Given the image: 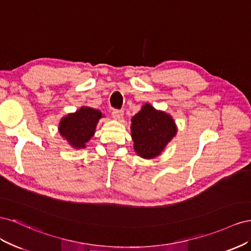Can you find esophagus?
<instances>
[{
  "instance_id": "1",
  "label": "esophagus",
  "mask_w": 251,
  "mask_h": 251,
  "mask_svg": "<svg viewBox=\"0 0 251 251\" xmlns=\"http://www.w3.org/2000/svg\"><path fill=\"white\" fill-rule=\"evenodd\" d=\"M111 114H112V117H113L114 119L120 120V119L123 118L124 111L122 110V109H113V110H112V112H111Z\"/></svg>"
}]
</instances>
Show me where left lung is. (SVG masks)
Wrapping results in <instances>:
<instances>
[{"mask_svg": "<svg viewBox=\"0 0 251 251\" xmlns=\"http://www.w3.org/2000/svg\"><path fill=\"white\" fill-rule=\"evenodd\" d=\"M131 122L134 150L145 159L159 155L176 132L173 118L165 112L155 110L149 104L143 106Z\"/></svg>", "mask_w": 251, "mask_h": 251, "instance_id": "8db88e82", "label": "left lung"}]
</instances>
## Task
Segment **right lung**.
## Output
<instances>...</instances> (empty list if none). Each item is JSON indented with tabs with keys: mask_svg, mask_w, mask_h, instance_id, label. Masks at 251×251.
Returning <instances> with one entry per match:
<instances>
[{
	"mask_svg": "<svg viewBox=\"0 0 251 251\" xmlns=\"http://www.w3.org/2000/svg\"><path fill=\"white\" fill-rule=\"evenodd\" d=\"M100 118H102V112L89 107H82L75 113H70L62 119L59 126L60 133L73 147L85 148L86 143L95 133Z\"/></svg>",
	"mask_w": 251,
	"mask_h": 251,
	"instance_id": "obj_1",
	"label": "right lung"
}]
</instances>
